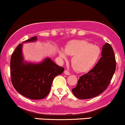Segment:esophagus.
Returning <instances> with one entry per match:
<instances>
[{
	"label": "esophagus",
	"instance_id": "1",
	"mask_svg": "<svg viewBox=\"0 0 125 125\" xmlns=\"http://www.w3.org/2000/svg\"><path fill=\"white\" fill-rule=\"evenodd\" d=\"M64 74H65V75H70V73H69V72L67 70H65V71H64Z\"/></svg>",
	"mask_w": 125,
	"mask_h": 125
}]
</instances>
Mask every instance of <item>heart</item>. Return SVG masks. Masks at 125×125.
<instances>
[{"mask_svg": "<svg viewBox=\"0 0 125 125\" xmlns=\"http://www.w3.org/2000/svg\"><path fill=\"white\" fill-rule=\"evenodd\" d=\"M102 51L99 46L93 45L85 40H73L65 46V51L60 50L59 56L66 60V54L73 56L71 63L74 69L80 73L91 70L101 56Z\"/></svg>", "mask_w": 125, "mask_h": 125, "instance_id": "heart-1", "label": "heart"}]
</instances>
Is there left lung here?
<instances>
[{"mask_svg":"<svg viewBox=\"0 0 125 125\" xmlns=\"http://www.w3.org/2000/svg\"><path fill=\"white\" fill-rule=\"evenodd\" d=\"M116 63L114 51L108 43L102 47V57L88 73L80 77L77 84L72 89L79 99H88L100 95L109 85L115 71Z\"/></svg>","mask_w":125,"mask_h":125,"instance_id":"left-lung-1","label":"left lung"}]
</instances>
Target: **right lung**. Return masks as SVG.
I'll return each instance as SVG.
<instances>
[{"mask_svg":"<svg viewBox=\"0 0 125 125\" xmlns=\"http://www.w3.org/2000/svg\"><path fill=\"white\" fill-rule=\"evenodd\" d=\"M37 40V36H35L19 44L12 54L10 61L11 79L14 88L24 97L32 100L46 97L55 77L64 71L63 68L56 65L48 57L40 63L24 60L23 43Z\"/></svg>","mask_w":125,"mask_h":125,"instance_id":"right-lung-1","label":"right lung"}]
</instances>
